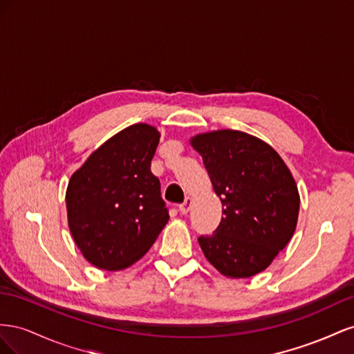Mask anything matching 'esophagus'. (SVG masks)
Wrapping results in <instances>:
<instances>
[{"label": "esophagus", "mask_w": 354, "mask_h": 354, "mask_svg": "<svg viewBox=\"0 0 354 354\" xmlns=\"http://www.w3.org/2000/svg\"><path fill=\"white\" fill-rule=\"evenodd\" d=\"M191 205H193V200H191L189 197H187V198L184 200V203L179 205V212H180V214H183V215L188 214L189 209H191Z\"/></svg>", "instance_id": "1"}]
</instances>
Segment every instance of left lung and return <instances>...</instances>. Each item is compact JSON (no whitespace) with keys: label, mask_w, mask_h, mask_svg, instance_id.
<instances>
[{"label":"left lung","mask_w":354,"mask_h":354,"mask_svg":"<svg viewBox=\"0 0 354 354\" xmlns=\"http://www.w3.org/2000/svg\"><path fill=\"white\" fill-rule=\"evenodd\" d=\"M222 203V219L200 236L206 259L221 274L248 279L264 271L294 236L299 194L285 161L264 140L239 130L191 139Z\"/></svg>","instance_id":"obj_1"}]
</instances>
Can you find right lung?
<instances>
[{
  "label": "right lung",
  "instance_id": "right-lung-1",
  "mask_svg": "<svg viewBox=\"0 0 354 354\" xmlns=\"http://www.w3.org/2000/svg\"><path fill=\"white\" fill-rule=\"evenodd\" d=\"M157 129L138 123L90 156L66 188L68 225L84 258L100 270L130 267L169 221L160 180L151 171Z\"/></svg>",
  "mask_w": 354,
  "mask_h": 354
}]
</instances>
